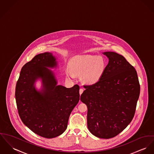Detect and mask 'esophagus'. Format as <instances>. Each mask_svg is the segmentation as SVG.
I'll return each instance as SVG.
<instances>
[{
    "label": "esophagus",
    "mask_w": 154,
    "mask_h": 154,
    "mask_svg": "<svg viewBox=\"0 0 154 154\" xmlns=\"http://www.w3.org/2000/svg\"><path fill=\"white\" fill-rule=\"evenodd\" d=\"M83 91H84V90H83V88H80V90H79V93H80V95H81L82 93H83Z\"/></svg>",
    "instance_id": "34e87169"
}]
</instances>
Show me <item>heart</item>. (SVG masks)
<instances>
[{
    "label": "heart",
    "mask_w": 154,
    "mask_h": 154,
    "mask_svg": "<svg viewBox=\"0 0 154 154\" xmlns=\"http://www.w3.org/2000/svg\"><path fill=\"white\" fill-rule=\"evenodd\" d=\"M69 67L72 71L66 72L69 79L74 80V75H82L81 79L83 83L93 84L97 83L102 77L106 68V63L102 57L78 56L70 60Z\"/></svg>",
    "instance_id": "1"
}]
</instances>
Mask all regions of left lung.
Returning a JSON list of instances; mask_svg holds the SVG:
<instances>
[{
  "label": "left lung",
  "mask_w": 154,
  "mask_h": 154,
  "mask_svg": "<svg viewBox=\"0 0 154 154\" xmlns=\"http://www.w3.org/2000/svg\"><path fill=\"white\" fill-rule=\"evenodd\" d=\"M108 58L97 83L84 85L80 100L87 106V126L100 138L109 139L124 130L133 119L140 93L137 71L122 56L104 52Z\"/></svg>",
  "instance_id": "left-lung-1"
}]
</instances>
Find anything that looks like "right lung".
Segmentation results:
<instances>
[{"mask_svg": "<svg viewBox=\"0 0 154 154\" xmlns=\"http://www.w3.org/2000/svg\"><path fill=\"white\" fill-rule=\"evenodd\" d=\"M57 64L51 53L36 55L22 68L15 90L18 113L24 124L46 138L65 131L71 111L80 100L78 85L69 88L57 85L54 72L48 69ZM39 78L42 88L38 91L34 83Z\"/></svg>", "mask_w": 154, "mask_h": 154, "instance_id": "obj_1", "label": "right lung"}]
</instances>
